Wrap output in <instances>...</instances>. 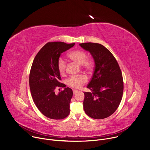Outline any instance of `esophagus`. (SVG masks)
<instances>
[{"label": "esophagus", "mask_w": 150, "mask_h": 150, "mask_svg": "<svg viewBox=\"0 0 150 150\" xmlns=\"http://www.w3.org/2000/svg\"><path fill=\"white\" fill-rule=\"evenodd\" d=\"M78 92V90H76V89H73V93H74V94H75L76 93H77Z\"/></svg>", "instance_id": "obj_1"}]
</instances>
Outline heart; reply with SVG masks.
Returning <instances> with one entry per match:
<instances>
[{
  "instance_id": "1",
  "label": "heart",
  "mask_w": 150,
  "mask_h": 150,
  "mask_svg": "<svg viewBox=\"0 0 150 150\" xmlns=\"http://www.w3.org/2000/svg\"><path fill=\"white\" fill-rule=\"evenodd\" d=\"M69 57L73 61L75 62L80 65H83L86 69H91L92 67V62L91 61L86 60L87 55L82 51H74L69 54ZM67 63L63 58H60L58 61V69L61 75H64L66 70ZM87 81V78L83 75L75 76H71L67 80V83L68 85L75 88H79L82 85Z\"/></svg>"
}]
</instances>
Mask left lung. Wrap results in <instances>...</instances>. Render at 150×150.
Segmentation results:
<instances>
[{
  "instance_id": "obj_1",
  "label": "left lung",
  "mask_w": 150,
  "mask_h": 150,
  "mask_svg": "<svg viewBox=\"0 0 150 150\" xmlns=\"http://www.w3.org/2000/svg\"><path fill=\"white\" fill-rule=\"evenodd\" d=\"M79 46L92 55L95 68L92 79L85 92L83 110L94 119H104L118 108L122 97L124 83L121 71L115 57L103 45L82 43Z\"/></svg>"
}]
</instances>
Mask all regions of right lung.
I'll list each match as a JSON object with an SVG mask.
<instances>
[{
    "label": "right lung",
    "instance_id": "obj_1",
    "mask_svg": "<svg viewBox=\"0 0 150 150\" xmlns=\"http://www.w3.org/2000/svg\"><path fill=\"white\" fill-rule=\"evenodd\" d=\"M75 43L62 42H48L36 55L29 75V86L33 102L40 112L47 118L62 120L70 112L72 89L59 82L61 79L58 61L62 53ZM57 87H64L58 94Z\"/></svg>",
    "mask_w": 150,
    "mask_h": 150
}]
</instances>
